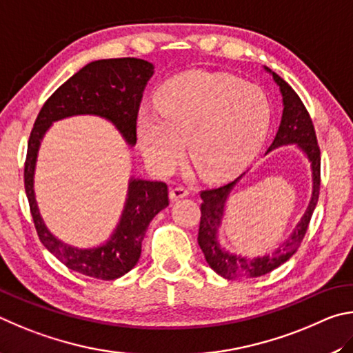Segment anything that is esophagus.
I'll list each match as a JSON object with an SVG mask.
<instances>
[{
  "mask_svg": "<svg viewBox=\"0 0 353 353\" xmlns=\"http://www.w3.org/2000/svg\"><path fill=\"white\" fill-rule=\"evenodd\" d=\"M188 195H189V189L183 188V186L172 188L170 192H169V196H170L172 201H176V200H180V199H184V196H188Z\"/></svg>",
  "mask_w": 353,
  "mask_h": 353,
  "instance_id": "1",
  "label": "esophagus"
}]
</instances>
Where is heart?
I'll return each instance as SVG.
<instances>
[{
	"mask_svg": "<svg viewBox=\"0 0 353 353\" xmlns=\"http://www.w3.org/2000/svg\"><path fill=\"white\" fill-rule=\"evenodd\" d=\"M154 99L159 111L139 110L136 133L147 163L158 172L173 169L188 141V157L201 178L230 180L256 158L267 138V94L230 74H178Z\"/></svg>",
	"mask_w": 353,
	"mask_h": 353,
	"instance_id": "1",
	"label": "heart"
}]
</instances>
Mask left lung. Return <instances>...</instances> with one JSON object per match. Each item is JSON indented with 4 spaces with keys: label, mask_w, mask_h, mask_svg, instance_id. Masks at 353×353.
<instances>
[{
    "label": "left lung",
    "mask_w": 353,
    "mask_h": 353,
    "mask_svg": "<svg viewBox=\"0 0 353 353\" xmlns=\"http://www.w3.org/2000/svg\"><path fill=\"white\" fill-rule=\"evenodd\" d=\"M265 71L273 76L276 85L279 86L283 103L281 125L279 130H277L273 144L270 145L267 153L282 145H296L305 154L312 169V199L307 206V211L302 215L299 223L296 225L293 232L290 234V237L285 242L277 246L274 251L265 252L263 256L248 257L230 252L225 246L220 245L219 240V228L221 225V220L225 217L226 201L230 199L232 189L242 180L245 173L240 175L237 180L228 183L219 189L203 190L199 245L203 254H205L209 267L221 277H225V279H243V277L263 276L270 273V271L276 270L283 262H287L301 246L319 196L321 152L310 114H308V111L305 110L299 96L296 94L294 90L285 80L277 76L276 72L271 71L267 66H265Z\"/></svg>",
    "instance_id": "left-lung-1"
}]
</instances>
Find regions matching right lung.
Wrapping results in <instances>:
<instances>
[{
	"label": "right lung",
	"instance_id": "add662e5",
	"mask_svg": "<svg viewBox=\"0 0 353 353\" xmlns=\"http://www.w3.org/2000/svg\"><path fill=\"white\" fill-rule=\"evenodd\" d=\"M150 61L123 57L103 59L85 65L55 90L37 116L24 164V189L34 225L49 252L80 274L113 281L127 274L141 257V243L154 215L169 206V190L163 181L132 176L119 223L108 240L92 248L61 242L48 230L35 200L34 176L41 141L54 122L72 116H97L111 122L130 147L136 144V117L142 92L153 76Z\"/></svg>",
	"mask_w": 353,
	"mask_h": 353
}]
</instances>
